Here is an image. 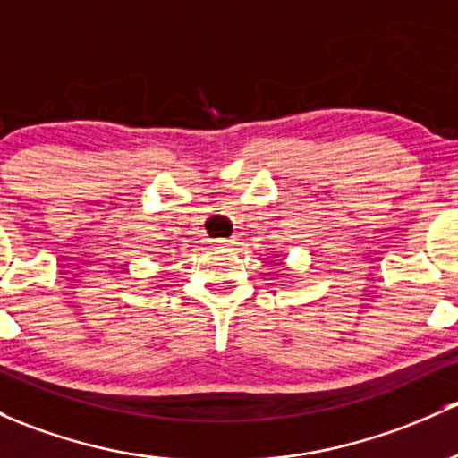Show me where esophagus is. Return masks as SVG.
I'll use <instances>...</instances> for the list:
<instances>
[{
	"label": "esophagus",
	"mask_w": 458,
	"mask_h": 458,
	"mask_svg": "<svg viewBox=\"0 0 458 458\" xmlns=\"http://www.w3.org/2000/svg\"><path fill=\"white\" fill-rule=\"evenodd\" d=\"M233 243V239H215L213 248H225V245Z\"/></svg>",
	"instance_id": "obj_1"
}]
</instances>
